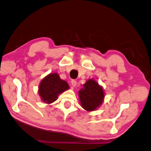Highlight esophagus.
I'll return each instance as SVG.
<instances>
[{
  "instance_id": "1",
  "label": "esophagus",
  "mask_w": 151,
  "mask_h": 151,
  "mask_svg": "<svg viewBox=\"0 0 151 151\" xmlns=\"http://www.w3.org/2000/svg\"><path fill=\"white\" fill-rule=\"evenodd\" d=\"M71 86H72L73 88H75L76 85H77V81H76V80H71Z\"/></svg>"
}]
</instances>
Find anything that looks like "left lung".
Instances as JSON below:
<instances>
[{
    "label": "left lung",
    "instance_id": "obj_1",
    "mask_svg": "<svg viewBox=\"0 0 151 151\" xmlns=\"http://www.w3.org/2000/svg\"><path fill=\"white\" fill-rule=\"evenodd\" d=\"M80 105L87 111H93L102 105L105 98L103 87L93 79H89L78 92Z\"/></svg>",
    "mask_w": 151,
    "mask_h": 151
}]
</instances>
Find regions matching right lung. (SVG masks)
<instances>
[{
	"mask_svg": "<svg viewBox=\"0 0 151 151\" xmlns=\"http://www.w3.org/2000/svg\"><path fill=\"white\" fill-rule=\"evenodd\" d=\"M70 89L68 82L62 80L57 73H51L42 79L38 87V94L45 104L56 101L58 96Z\"/></svg>",
	"mask_w": 151,
	"mask_h": 151,
	"instance_id": "obj_1",
	"label": "right lung"
}]
</instances>
